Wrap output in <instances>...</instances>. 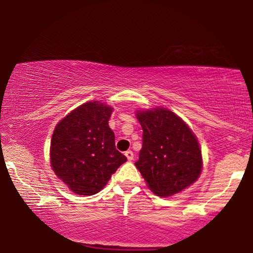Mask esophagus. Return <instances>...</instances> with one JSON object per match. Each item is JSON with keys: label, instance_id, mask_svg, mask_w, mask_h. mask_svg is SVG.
<instances>
[{"label": "esophagus", "instance_id": "obj_1", "mask_svg": "<svg viewBox=\"0 0 253 253\" xmlns=\"http://www.w3.org/2000/svg\"><path fill=\"white\" fill-rule=\"evenodd\" d=\"M126 157L129 161H132L133 160V152L132 151H126Z\"/></svg>", "mask_w": 253, "mask_h": 253}]
</instances>
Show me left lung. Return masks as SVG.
<instances>
[{"instance_id": "8db88e82", "label": "left lung", "mask_w": 253, "mask_h": 253, "mask_svg": "<svg viewBox=\"0 0 253 253\" xmlns=\"http://www.w3.org/2000/svg\"><path fill=\"white\" fill-rule=\"evenodd\" d=\"M143 127V147L136 167L157 196L181 192L199 177L202 152L195 134L168 109L137 114Z\"/></svg>"}]
</instances>
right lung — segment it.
Wrapping results in <instances>:
<instances>
[{
  "mask_svg": "<svg viewBox=\"0 0 253 253\" xmlns=\"http://www.w3.org/2000/svg\"><path fill=\"white\" fill-rule=\"evenodd\" d=\"M112 108L86 102L64 117L55 127L50 162L55 174L72 192L98 193L126 157L115 147V134L108 126Z\"/></svg>",
  "mask_w": 253,
  "mask_h": 253,
  "instance_id": "add662e5",
  "label": "right lung"
}]
</instances>
